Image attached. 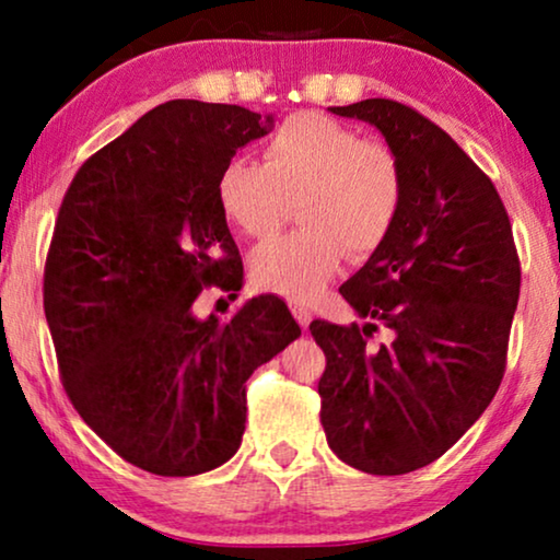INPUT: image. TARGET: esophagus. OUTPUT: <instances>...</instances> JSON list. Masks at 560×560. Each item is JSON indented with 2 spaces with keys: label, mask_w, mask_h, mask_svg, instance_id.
<instances>
[{
  "label": "esophagus",
  "mask_w": 560,
  "mask_h": 560,
  "mask_svg": "<svg viewBox=\"0 0 560 560\" xmlns=\"http://www.w3.org/2000/svg\"><path fill=\"white\" fill-rule=\"evenodd\" d=\"M288 305H290V311H293V316H295L298 324H301V328H308L311 318H313V313H311L308 305H305L303 301H288Z\"/></svg>",
  "instance_id": "obj_1"
}]
</instances>
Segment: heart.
Returning a JSON list of instances; mask_svg holds the SVG:
<instances>
[{"label":"heart","mask_w":560,"mask_h":560,"mask_svg":"<svg viewBox=\"0 0 560 560\" xmlns=\"http://www.w3.org/2000/svg\"><path fill=\"white\" fill-rule=\"evenodd\" d=\"M402 198L405 171L393 144L320 114L282 121L262 165L232 160L219 175L221 211L252 240L278 234L298 203L303 229L252 259L259 285L298 301L316 295L343 257H372L393 234Z\"/></svg>","instance_id":"1"}]
</instances>
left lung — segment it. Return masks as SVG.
Returning <instances> with one entry per match:
<instances>
[{
  "mask_svg": "<svg viewBox=\"0 0 560 560\" xmlns=\"http://www.w3.org/2000/svg\"><path fill=\"white\" fill-rule=\"evenodd\" d=\"M370 121L405 171L389 240L339 293L364 326L313 320L328 446L359 471L395 477L446 454L500 389L520 257L489 175L439 125L393 98L334 106ZM380 325L390 341L374 348Z\"/></svg>",
  "mask_w": 560,
  "mask_h": 560,
  "instance_id": "obj_1",
  "label": "left lung"
}]
</instances>
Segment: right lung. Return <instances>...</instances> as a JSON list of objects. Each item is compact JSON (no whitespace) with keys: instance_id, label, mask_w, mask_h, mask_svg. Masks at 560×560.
Returning a JSON list of instances; mask_svg holds the SVG:
<instances>
[{"instance_id":"1","label":"right lung","mask_w":560,"mask_h":560,"mask_svg":"<svg viewBox=\"0 0 560 560\" xmlns=\"http://www.w3.org/2000/svg\"><path fill=\"white\" fill-rule=\"evenodd\" d=\"M270 127L234 104H160L79 167L58 209L43 308L60 382L114 454L160 477L229 462L244 382L301 336L278 295L226 324L194 308L203 290L242 288L219 175Z\"/></svg>"}]
</instances>
